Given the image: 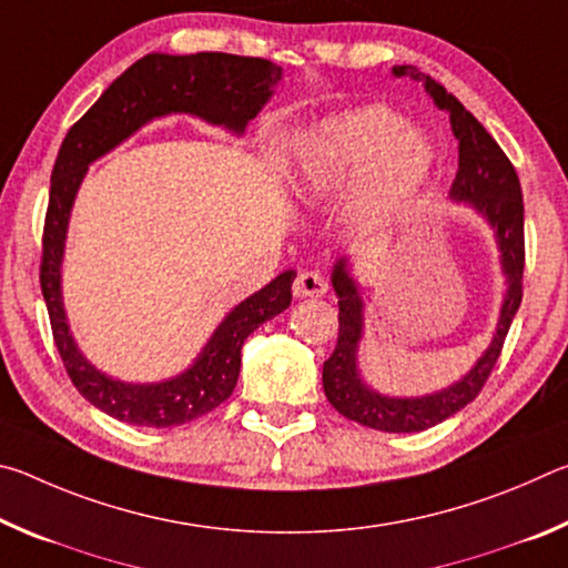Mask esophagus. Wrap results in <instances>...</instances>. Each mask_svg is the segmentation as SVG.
Wrapping results in <instances>:
<instances>
[{"label": "esophagus", "instance_id": "esophagus-1", "mask_svg": "<svg viewBox=\"0 0 568 568\" xmlns=\"http://www.w3.org/2000/svg\"><path fill=\"white\" fill-rule=\"evenodd\" d=\"M325 291H328V281L315 271H303L293 283L295 297H321Z\"/></svg>", "mask_w": 568, "mask_h": 568}]
</instances>
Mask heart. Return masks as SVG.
<instances>
[{"label":"heart","mask_w":568,"mask_h":568,"mask_svg":"<svg viewBox=\"0 0 568 568\" xmlns=\"http://www.w3.org/2000/svg\"><path fill=\"white\" fill-rule=\"evenodd\" d=\"M436 150L420 130L400 124L381 104L328 114L293 134L285 150V185L303 210L345 196L341 220L353 237L390 233L426 195Z\"/></svg>","instance_id":"obj_1"}]
</instances>
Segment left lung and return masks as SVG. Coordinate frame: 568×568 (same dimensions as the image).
<instances>
[{
	"label": "left lung",
	"instance_id": "left-lung-1",
	"mask_svg": "<svg viewBox=\"0 0 568 568\" xmlns=\"http://www.w3.org/2000/svg\"><path fill=\"white\" fill-rule=\"evenodd\" d=\"M390 74L398 80L408 77L413 82H420L436 108L448 114L450 132L458 140V172L448 197L456 205L474 210L491 227L498 265H501L506 283L491 343L464 376L446 388L423 393V396H388V393L373 388L361 371L358 355L365 333V301L358 277L353 273V257L343 255L333 263L331 285L338 295L341 328L338 345L331 358L323 363L325 398L341 416L361 423V426L386 430V434H418V430L438 426L460 408H466L484 388L488 373L501 355L506 333L521 305L524 197L521 182H518L516 170L504 150L454 94H448L436 80L410 64H396Z\"/></svg>",
	"mask_w": 568,
	"mask_h": 568
}]
</instances>
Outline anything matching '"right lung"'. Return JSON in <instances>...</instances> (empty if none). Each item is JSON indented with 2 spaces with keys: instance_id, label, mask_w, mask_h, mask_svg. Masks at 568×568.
Returning a JSON list of instances; mask_svg holds the SVG:
<instances>
[{
  "instance_id": "obj_1",
  "label": "right lung",
  "mask_w": 568,
  "mask_h": 568,
  "mask_svg": "<svg viewBox=\"0 0 568 568\" xmlns=\"http://www.w3.org/2000/svg\"><path fill=\"white\" fill-rule=\"evenodd\" d=\"M281 80V67L261 57L150 52L124 70L67 132L52 170L40 281L64 368L74 388L108 416L130 426L170 428L217 408L235 390L247 335L291 305L295 271H283L261 291L230 307L185 371L152 383L114 378L77 345L62 295L67 233L84 175L92 162L110 155L134 132L172 114H190L223 128L233 138H243Z\"/></svg>"
}]
</instances>
